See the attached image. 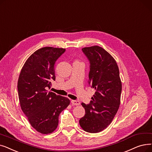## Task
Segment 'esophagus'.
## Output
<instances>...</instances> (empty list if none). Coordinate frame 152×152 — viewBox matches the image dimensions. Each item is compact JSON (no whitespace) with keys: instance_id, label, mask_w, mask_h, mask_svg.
<instances>
[{"instance_id":"1","label":"esophagus","mask_w":152,"mask_h":152,"mask_svg":"<svg viewBox=\"0 0 152 152\" xmlns=\"http://www.w3.org/2000/svg\"><path fill=\"white\" fill-rule=\"evenodd\" d=\"M71 103L73 105H79L80 104V102L77 100H71Z\"/></svg>"}]
</instances>
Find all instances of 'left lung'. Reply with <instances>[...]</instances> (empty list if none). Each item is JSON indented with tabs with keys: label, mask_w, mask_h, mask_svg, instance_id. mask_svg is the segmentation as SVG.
Instances as JSON below:
<instances>
[{
	"label": "left lung",
	"mask_w": 152,
	"mask_h": 152,
	"mask_svg": "<svg viewBox=\"0 0 152 152\" xmlns=\"http://www.w3.org/2000/svg\"><path fill=\"white\" fill-rule=\"evenodd\" d=\"M82 50L90 62L88 85L96 91L89 104L82 103L85 114L79 123L85 131L97 133L110 124L119 107L122 91L119 70L114 59L102 47Z\"/></svg>",
	"instance_id": "8db88e82"
}]
</instances>
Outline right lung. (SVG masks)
Listing matches in <instances>:
<instances>
[{
    "mask_svg": "<svg viewBox=\"0 0 152 152\" xmlns=\"http://www.w3.org/2000/svg\"><path fill=\"white\" fill-rule=\"evenodd\" d=\"M65 51V49L52 47L37 50L26 60L18 78L21 110L31 126L41 134L55 131L60 113L70 104L67 98L47 90L56 80V62Z\"/></svg>",
    "mask_w": 152,
    "mask_h": 152,
    "instance_id": "right-lung-1",
    "label": "right lung"
}]
</instances>
